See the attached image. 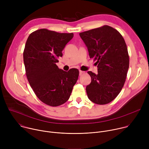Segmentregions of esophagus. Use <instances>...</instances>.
Wrapping results in <instances>:
<instances>
[{
  "label": "esophagus",
  "instance_id": "obj_1",
  "mask_svg": "<svg viewBox=\"0 0 149 149\" xmlns=\"http://www.w3.org/2000/svg\"><path fill=\"white\" fill-rule=\"evenodd\" d=\"M79 75H81L82 74H83L85 73L84 71H81V70H79Z\"/></svg>",
  "mask_w": 149,
  "mask_h": 149
}]
</instances>
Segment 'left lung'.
<instances>
[{
	"label": "left lung",
	"instance_id": "left-lung-1",
	"mask_svg": "<svg viewBox=\"0 0 149 149\" xmlns=\"http://www.w3.org/2000/svg\"><path fill=\"white\" fill-rule=\"evenodd\" d=\"M79 36L98 67L97 74L88 72L91 78L86 87L88 98L99 105L108 104L120 93L129 70L125 40L118 31L108 25L81 32Z\"/></svg>",
	"mask_w": 149,
	"mask_h": 149
}]
</instances>
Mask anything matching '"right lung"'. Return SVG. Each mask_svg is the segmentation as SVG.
Returning <instances> with one entry per match:
<instances>
[{"label": "right lung", "instance_id": "right-lung-1", "mask_svg": "<svg viewBox=\"0 0 149 149\" xmlns=\"http://www.w3.org/2000/svg\"><path fill=\"white\" fill-rule=\"evenodd\" d=\"M73 36L72 33L40 29L31 33L26 42L24 61L29 83L37 97L52 107L68 100L78 78V69L67 72L56 64Z\"/></svg>", "mask_w": 149, "mask_h": 149}]
</instances>
